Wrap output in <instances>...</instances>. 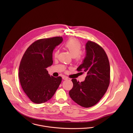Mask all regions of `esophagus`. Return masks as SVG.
Wrapping results in <instances>:
<instances>
[{
	"mask_svg": "<svg viewBox=\"0 0 133 133\" xmlns=\"http://www.w3.org/2000/svg\"><path fill=\"white\" fill-rule=\"evenodd\" d=\"M62 79L63 80H67V79H68V77H67L66 76H62Z\"/></svg>",
	"mask_w": 133,
	"mask_h": 133,
	"instance_id": "obj_1",
	"label": "esophagus"
}]
</instances>
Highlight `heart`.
Returning <instances> with one entry per match:
<instances>
[{"instance_id": "heart-1", "label": "heart", "mask_w": 133, "mask_h": 133, "mask_svg": "<svg viewBox=\"0 0 133 133\" xmlns=\"http://www.w3.org/2000/svg\"><path fill=\"white\" fill-rule=\"evenodd\" d=\"M65 49L70 53L73 57H74L76 60L81 59L83 54L80 52L81 49V45L80 42L75 38H72L69 40L65 44ZM58 54V51L55 52L54 54L55 57H57Z\"/></svg>"}]
</instances>
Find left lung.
Listing matches in <instances>:
<instances>
[{
	"instance_id": "8db88e82",
	"label": "left lung",
	"mask_w": 133,
	"mask_h": 133,
	"mask_svg": "<svg viewBox=\"0 0 133 133\" xmlns=\"http://www.w3.org/2000/svg\"><path fill=\"white\" fill-rule=\"evenodd\" d=\"M85 56L77 69L87 75L79 82L72 79L73 88L69 95L79 105L90 108L97 103L107 91L110 84V63L104 50L94 42L88 41L85 44Z\"/></svg>"
}]
</instances>
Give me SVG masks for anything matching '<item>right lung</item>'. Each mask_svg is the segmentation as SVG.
Listing matches in <instances>:
<instances>
[{
  "label": "right lung",
  "instance_id": "add662e5",
  "mask_svg": "<svg viewBox=\"0 0 133 133\" xmlns=\"http://www.w3.org/2000/svg\"><path fill=\"white\" fill-rule=\"evenodd\" d=\"M63 41L61 37L41 39L26 50L20 63L19 78L29 99L40 104L49 100L55 93L62 78L48 74L46 68L53 63V52Z\"/></svg>",
  "mask_w": 133,
  "mask_h": 133
}]
</instances>
